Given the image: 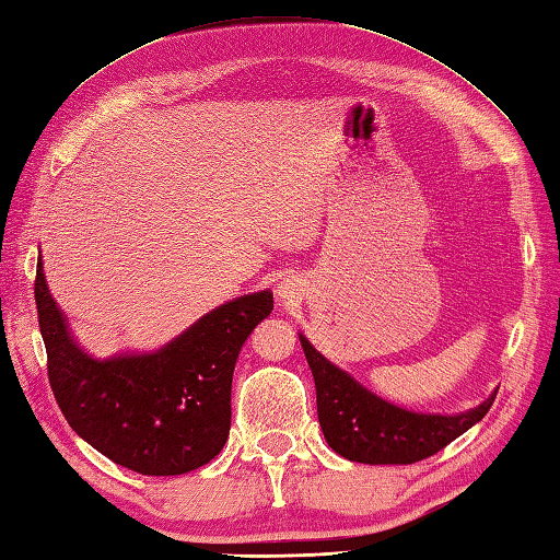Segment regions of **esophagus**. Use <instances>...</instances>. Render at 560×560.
I'll list each match as a JSON object with an SVG mask.
<instances>
[{
    "mask_svg": "<svg viewBox=\"0 0 560 560\" xmlns=\"http://www.w3.org/2000/svg\"><path fill=\"white\" fill-rule=\"evenodd\" d=\"M278 296L282 299V302H292V299L296 296L294 292V284L290 280H282L280 288H278Z\"/></svg>",
    "mask_w": 560,
    "mask_h": 560,
    "instance_id": "1",
    "label": "esophagus"
}]
</instances>
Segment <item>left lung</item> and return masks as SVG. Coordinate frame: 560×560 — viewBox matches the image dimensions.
<instances>
[{"mask_svg": "<svg viewBox=\"0 0 560 560\" xmlns=\"http://www.w3.org/2000/svg\"><path fill=\"white\" fill-rule=\"evenodd\" d=\"M302 347L316 380L318 420L332 452L371 466H406L434 456L480 422L497 394L477 408L456 416L413 413L394 406L327 361L304 335Z\"/></svg>", "mask_w": 560, "mask_h": 560, "instance_id": "left-lung-1", "label": "left lung"}]
</instances>
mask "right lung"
<instances>
[{
  "mask_svg": "<svg viewBox=\"0 0 560 560\" xmlns=\"http://www.w3.org/2000/svg\"><path fill=\"white\" fill-rule=\"evenodd\" d=\"M35 302L47 375L63 418L118 466L142 475L201 468L230 432V389L244 339L272 311L270 290L233 299L152 353L92 359L54 302L43 261Z\"/></svg>",
  "mask_w": 560,
  "mask_h": 560,
  "instance_id": "right-lung-1",
  "label": "right lung"
}]
</instances>
